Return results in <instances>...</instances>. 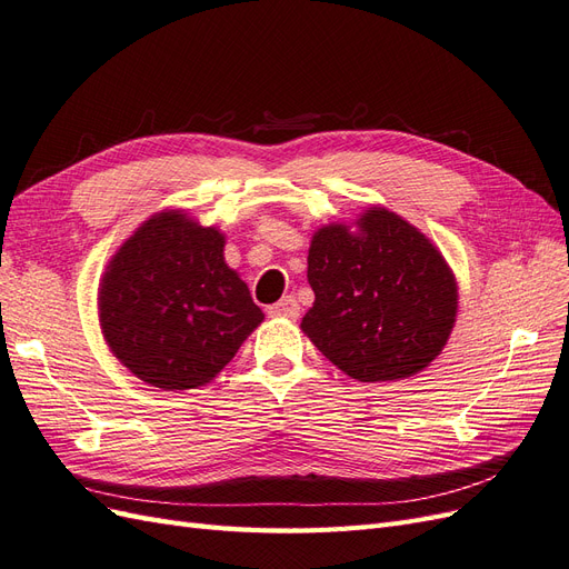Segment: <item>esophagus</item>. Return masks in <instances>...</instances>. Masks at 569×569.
Returning <instances> with one entry per match:
<instances>
[{
	"mask_svg": "<svg viewBox=\"0 0 569 569\" xmlns=\"http://www.w3.org/2000/svg\"><path fill=\"white\" fill-rule=\"evenodd\" d=\"M268 316L272 318H287V320H297L299 318V303L295 297H282L278 303L268 306Z\"/></svg>",
	"mask_w": 569,
	"mask_h": 569,
	"instance_id": "obj_1",
	"label": "esophagus"
}]
</instances>
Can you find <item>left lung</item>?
<instances>
[{
	"instance_id": "1",
	"label": "left lung",
	"mask_w": 569,
	"mask_h": 569,
	"mask_svg": "<svg viewBox=\"0 0 569 569\" xmlns=\"http://www.w3.org/2000/svg\"><path fill=\"white\" fill-rule=\"evenodd\" d=\"M316 301L301 332L358 382H399L429 368L458 316V282L432 239L385 206L311 237Z\"/></svg>"
}]
</instances>
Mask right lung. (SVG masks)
Segmentation results:
<instances>
[{"label":"right lung","instance_id":"1","mask_svg":"<svg viewBox=\"0 0 569 569\" xmlns=\"http://www.w3.org/2000/svg\"><path fill=\"white\" fill-rule=\"evenodd\" d=\"M222 251L216 226L163 209L111 256L99 280V327L137 380L163 391L206 387L263 322Z\"/></svg>","mask_w":569,"mask_h":569}]
</instances>
